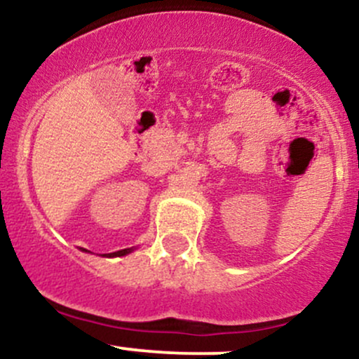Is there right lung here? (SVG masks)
<instances>
[{"mask_svg":"<svg viewBox=\"0 0 359 359\" xmlns=\"http://www.w3.org/2000/svg\"><path fill=\"white\" fill-rule=\"evenodd\" d=\"M133 248H126V250H119V251H114V253H109V255H104V257H125V255L131 253Z\"/></svg>","mask_w":359,"mask_h":359,"instance_id":"obj_1","label":"right lung"}]
</instances>
